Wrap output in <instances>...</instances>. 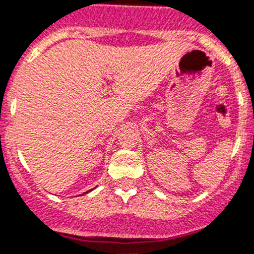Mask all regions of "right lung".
<instances>
[{"mask_svg": "<svg viewBox=\"0 0 254 254\" xmlns=\"http://www.w3.org/2000/svg\"><path fill=\"white\" fill-rule=\"evenodd\" d=\"M91 191H92V190H90V191H86V192H84V193H88V192H91ZM84 193H83V195H84Z\"/></svg>", "mask_w": 254, "mask_h": 254, "instance_id": "obj_1", "label": "right lung"}]
</instances>
